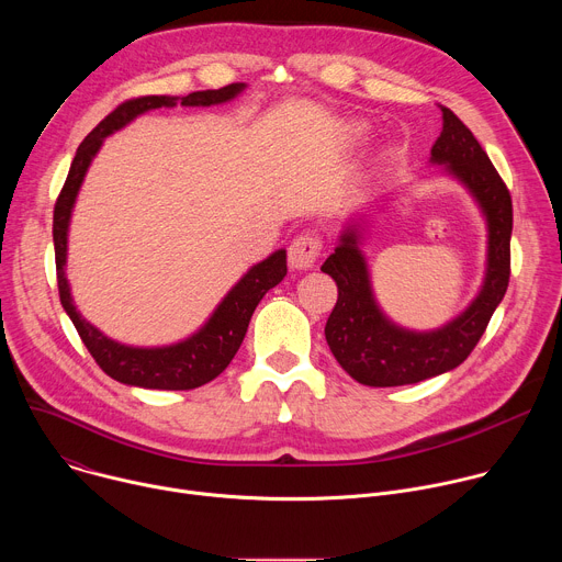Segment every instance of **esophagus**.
<instances>
[{"label":"esophagus","mask_w":562,"mask_h":562,"mask_svg":"<svg viewBox=\"0 0 562 562\" xmlns=\"http://www.w3.org/2000/svg\"><path fill=\"white\" fill-rule=\"evenodd\" d=\"M323 237L317 233H304L295 237L289 247V265L297 271H306L315 265V260L323 254Z\"/></svg>","instance_id":"obj_1"}]
</instances>
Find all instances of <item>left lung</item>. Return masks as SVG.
<instances>
[{"label":"left lung","instance_id":"1","mask_svg":"<svg viewBox=\"0 0 562 562\" xmlns=\"http://www.w3.org/2000/svg\"><path fill=\"white\" fill-rule=\"evenodd\" d=\"M440 111L442 131L431 146V162L447 165L449 173L473 193L487 215L485 284L471 306L442 329L429 334L400 329L389 323L373 300L369 271L358 249V228L349 226L323 265V271L338 284V302L327 319L325 336L340 367L367 386L414 384L462 364L483 338L509 286L514 224L509 189L460 117L447 106Z\"/></svg>","mask_w":562,"mask_h":562}]
</instances>
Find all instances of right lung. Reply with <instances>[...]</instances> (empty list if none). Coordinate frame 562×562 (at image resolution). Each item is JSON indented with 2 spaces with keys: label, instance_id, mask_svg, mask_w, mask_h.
Returning <instances> with one entry per match:
<instances>
[{
  "label": "right lung",
  "instance_id": "1",
  "mask_svg": "<svg viewBox=\"0 0 562 562\" xmlns=\"http://www.w3.org/2000/svg\"><path fill=\"white\" fill-rule=\"evenodd\" d=\"M245 89L243 82H235L228 87H222L217 91H195L182 98V106H211L233 100L239 91ZM178 98L167 95H142L122 102L115 111H111L87 137L79 144L70 171L66 176V182L57 195L55 211H53V243H55V267H57V289H59V302L72 325L82 338L85 347L93 356V360L100 364V369L111 375L117 382L144 386V389H167V391H187L202 386L217 378L233 356L237 353L239 345H243L251 315L258 306V302L265 297L269 289H273L282 278L286 276V251H276L265 262L256 265L243 280H239L228 295L220 302L215 313L209 317V323L189 340L171 345V347H157V349H139V347H126L111 338H106L102 331H98L91 323L79 315V311L72 304L70 289L64 276L66 265V235H68V222L70 211L77 198L79 187L87 176V169L91 159L102 146V139L111 135L113 131L126 126L133 117H137L144 111L162 109V106H176Z\"/></svg>",
  "mask_w": 562,
  "mask_h": 562
}]
</instances>
